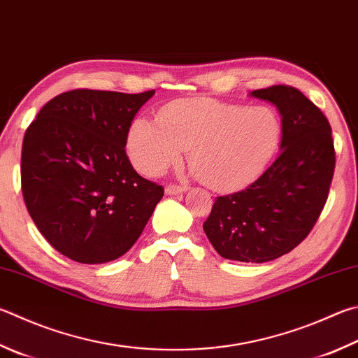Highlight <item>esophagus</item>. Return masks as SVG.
Wrapping results in <instances>:
<instances>
[{"instance_id":"obj_1","label":"esophagus","mask_w":358,"mask_h":358,"mask_svg":"<svg viewBox=\"0 0 358 358\" xmlns=\"http://www.w3.org/2000/svg\"><path fill=\"white\" fill-rule=\"evenodd\" d=\"M187 187L186 186H178V185H167L166 186V194L167 196H177V194L186 192Z\"/></svg>"}]
</instances>
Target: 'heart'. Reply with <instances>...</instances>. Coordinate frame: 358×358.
Returning <instances> with one entry per match:
<instances>
[{"label":"heart","instance_id":"1","mask_svg":"<svg viewBox=\"0 0 358 358\" xmlns=\"http://www.w3.org/2000/svg\"><path fill=\"white\" fill-rule=\"evenodd\" d=\"M282 134L280 117L268 106L187 99L169 103L158 120L136 119L127 150L133 166L145 175H158L187 150L192 169L206 186L231 191L264 172Z\"/></svg>","mask_w":358,"mask_h":358}]
</instances>
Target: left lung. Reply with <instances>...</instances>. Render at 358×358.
Here are the masks:
<instances>
[{
  "label": "left lung",
  "instance_id": "1",
  "mask_svg": "<svg viewBox=\"0 0 358 358\" xmlns=\"http://www.w3.org/2000/svg\"><path fill=\"white\" fill-rule=\"evenodd\" d=\"M282 115L280 155L252 185L214 200L203 230L220 257L266 263L291 252L313 229L335 171L332 128L301 90H253Z\"/></svg>",
  "mask_w": 358,
  "mask_h": 358
}]
</instances>
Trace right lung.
Here are the masks:
<instances>
[{
    "label": "right lung",
    "mask_w": 358,
    "mask_h": 358,
    "mask_svg": "<svg viewBox=\"0 0 358 358\" xmlns=\"http://www.w3.org/2000/svg\"><path fill=\"white\" fill-rule=\"evenodd\" d=\"M153 94L70 90L50 100L26 129V208L43 238L73 262L100 264L127 253L164 196L125 152L134 115Z\"/></svg>",
    "instance_id": "obj_1"
}]
</instances>
